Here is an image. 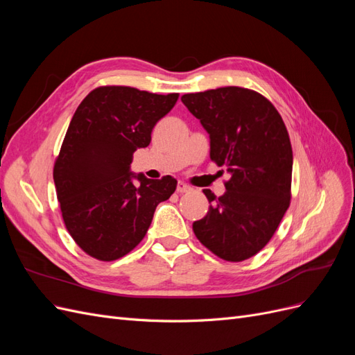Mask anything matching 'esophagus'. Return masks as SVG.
Here are the masks:
<instances>
[{"mask_svg": "<svg viewBox=\"0 0 355 355\" xmlns=\"http://www.w3.org/2000/svg\"><path fill=\"white\" fill-rule=\"evenodd\" d=\"M176 189H178V192H187V191H191V187H189V185H187L185 182L179 180V182H178V187H176Z\"/></svg>", "mask_w": 355, "mask_h": 355, "instance_id": "obj_1", "label": "esophagus"}]
</instances>
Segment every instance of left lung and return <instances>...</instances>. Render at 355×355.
<instances>
[{
	"label": "left lung",
	"mask_w": 355,
	"mask_h": 355,
	"mask_svg": "<svg viewBox=\"0 0 355 355\" xmlns=\"http://www.w3.org/2000/svg\"><path fill=\"white\" fill-rule=\"evenodd\" d=\"M210 137V158L231 175L210 207L192 223L197 239L225 261L254 256L271 240L290 204L293 154L280 114L262 94L220 87L182 96Z\"/></svg>",
	"instance_id": "left-lung-1"
}]
</instances>
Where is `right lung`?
<instances>
[{
  "label": "right lung",
  "mask_w": 355,
  "mask_h": 355,
  "mask_svg": "<svg viewBox=\"0 0 355 355\" xmlns=\"http://www.w3.org/2000/svg\"><path fill=\"white\" fill-rule=\"evenodd\" d=\"M178 98L106 85L90 92L75 111L53 179L67 230L96 259L115 261L132 252L158 204L175 192V178L148 179L133 173L130 164Z\"/></svg>",
  "instance_id": "add662e5"
}]
</instances>
